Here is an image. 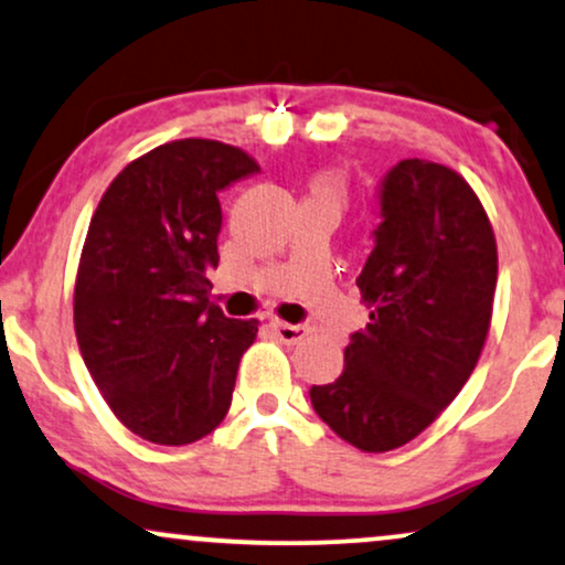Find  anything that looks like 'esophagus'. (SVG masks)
I'll use <instances>...</instances> for the list:
<instances>
[{
    "label": "esophagus",
    "instance_id": "obj_1",
    "mask_svg": "<svg viewBox=\"0 0 565 565\" xmlns=\"http://www.w3.org/2000/svg\"><path fill=\"white\" fill-rule=\"evenodd\" d=\"M271 330H275V335L282 340V343H288V345H296V343H301V340L309 335V327L306 324H288V322H271L269 324Z\"/></svg>",
    "mask_w": 565,
    "mask_h": 565
}]
</instances>
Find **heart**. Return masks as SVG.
Here are the masks:
<instances>
[{"label": "heart", "instance_id": "heart-1", "mask_svg": "<svg viewBox=\"0 0 565 565\" xmlns=\"http://www.w3.org/2000/svg\"><path fill=\"white\" fill-rule=\"evenodd\" d=\"M311 196L330 199L340 206V204H343V199H345L343 180H340L338 175H330V172H327V175H317L315 180H311Z\"/></svg>", "mask_w": 565, "mask_h": 565}]
</instances>
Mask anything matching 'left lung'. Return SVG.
<instances>
[{
  "label": "left lung",
  "mask_w": 565,
  "mask_h": 565,
  "mask_svg": "<svg viewBox=\"0 0 565 565\" xmlns=\"http://www.w3.org/2000/svg\"><path fill=\"white\" fill-rule=\"evenodd\" d=\"M374 248L356 277L372 315L343 374L309 390L327 427L366 452L414 440L461 393L490 330L498 248L477 193L427 159L377 188Z\"/></svg>",
  "instance_id": "8db88e82"
}]
</instances>
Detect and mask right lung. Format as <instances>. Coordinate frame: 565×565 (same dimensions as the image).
Listing matches in <instances>:
<instances>
[{
    "mask_svg": "<svg viewBox=\"0 0 565 565\" xmlns=\"http://www.w3.org/2000/svg\"><path fill=\"white\" fill-rule=\"evenodd\" d=\"M259 172L235 146L183 138L130 162L107 188L75 280V335L104 401L130 431L188 445L225 419L256 319L209 303L220 193Z\"/></svg>",
    "mask_w": 565,
    "mask_h": 565,
    "instance_id": "1",
    "label": "right lung"
}]
</instances>
